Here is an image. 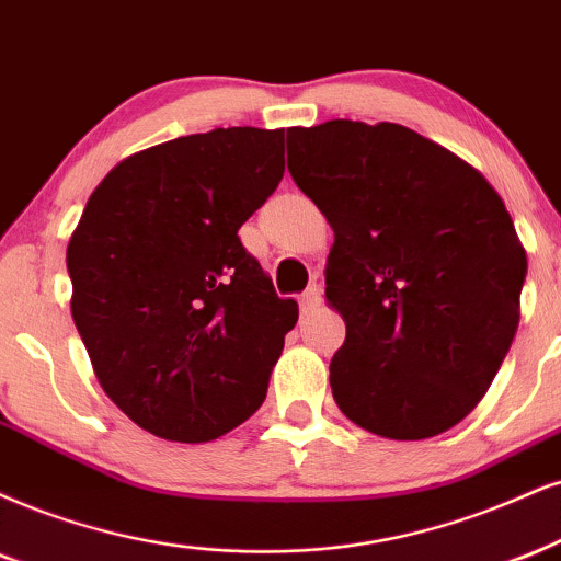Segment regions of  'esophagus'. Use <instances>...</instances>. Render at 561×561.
<instances>
[{"mask_svg": "<svg viewBox=\"0 0 561 561\" xmlns=\"http://www.w3.org/2000/svg\"><path fill=\"white\" fill-rule=\"evenodd\" d=\"M320 301H322V288L317 286H309L307 291L301 294V299H299V307H301V314H309V312H314L317 307H320Z\"/></svg>", "mask_w": 561, "mask_h": 561, "instance_id": "esophagus-1", "label": "esophagus"}]
</instances>
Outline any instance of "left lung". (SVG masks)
I'll list each match as a JSON object with an SVG mask.
<instances>
[{
    "mask_svg": "<svg viewBox=\"0 0 561 561\" xmlns=\"http://www.w3.org/2000/svg\"><path fill=\"white\" fill-rule=\"evenodd\" d=\"M286 140L296 186L335 231L337 408L379 437H437L486 396L520 322L528 260L507 207L471 163L400 124L333 119Z\"/></svg>",
    "mask_w": 561,
    "mask_h": 561,
    "instance_id": "left-lung-1",
    "label": "left lung"
}]
</instances>
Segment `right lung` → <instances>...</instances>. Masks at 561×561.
Listing matches in <instances>:
<instances>
[{"label":"right lung","instance_id":"obj_1","mask_svg":"<svg viewBox=\"0 0 561 561\" xmlns=\"http://www.w3.org/2000/svg\"><path fill=\"white\" fill-rule=\"evenodd\" d=\"M286 171L283 129L228 127L124 158L67 247L72 320L106 396L169 442H210L262 405L299 320L239 228Z\"/></svg>","mask_w":561,"mask_h":561}]
</instances>
